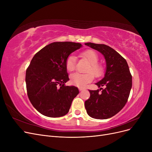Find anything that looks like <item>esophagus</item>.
<instances>
[{
    "instance_id": "obj_1",
    "label": "esophagus",
    "mask_w": 152,
    "mask_h": 152,
    "mask_svg": "<svg viewBox=\"0 0 152 152\" xmlns=\"http://www.w3.org/2000/svg\"><path fill=\"white\" fill-rule=\"evenodd\" d=\"M79 91H82V90H84V89L83 88V87H79Z\"/></svg>"
}]
</instances>
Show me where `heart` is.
<instances>
[{
	"instance_id": "1",
	"label": "heart",
	"mask_w": 152,
	"mask_h": 152,
	"mask_svg": "<svg viewBox=\"0 0 152 152\" xmlns=\"http://www.w3.org/2000/svg\"><path fill=\"white\" fill-rule=\"evenodd\" d=\"M80 56L86 59L89 63L86 72V73H75L70 75V82L73 85L77 87H84L94 79V75L96 77L102 76L104 72V66L98 63L99 57L98 54L94 50L88 49L80 53ZM65 67L69 72H73L75 68V58L70 55L65 61Z\"/></svg>"
}]
</instances>
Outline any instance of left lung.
<instances>
[{
    "mask_svg": "<svg viewBox=\"0 0 152 152\" xmlns=\"http://www.w3.org/2000/svg\"><path fill=\"white\" fill-rule=\"evenodd\" d=\"M85 45L98 50L107 62L104 77L96 84L105 88L89 90L90 97L85 102V108L92 118L107 119L118 113L126 104L132 87V75L126 59L112 48L91 42Z\"/></svg>",
    "mask_w": 152,
    "mask_h": 152,
    "instance_id": "obj_1",
    "label": "left lung"
}]
</instances>
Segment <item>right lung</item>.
<instances>
[{
  "instance_id": "obj_1",
  "label": "right lung",
  "mask_w": 152,
  "mask_h": 152,
  "mask_svg": "<svg viewBox=\"0 0 152 152\" xmlns=\"http://www.w3.org/2000/svg\"><path fill=\"white\" fill-rule=\"evenodd\" d=\"M81 44L56 42L45 46L32 58L26 71L28 97L34 107L49 117H59L69 112L73 99L79 91L66 86L69 80L65 61Z\"/></svg>"
}]
</instances>
